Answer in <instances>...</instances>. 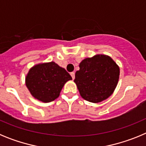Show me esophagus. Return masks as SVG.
I'll list each match as a JSON object with an SVG mask.
<instances>
[{"label": "esophagus", "mask_w": 146, "mask_h": 146, "mask_svg": "<svg viewBox=\"0 0 146 146\" xmlns=\"http://www.w3.org/2000/svg\"><path fill=\"white\" fill-rule=\"evenodd\" d=\"M70 74H71V76H72V79L74 80V77H75V74H74V72H71Z\"/></svg>", "instance_id": "obj_1"}]
</instances>
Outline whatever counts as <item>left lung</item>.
Wrapping results in <instances>:
<instances>
[{
	"mask_svg": "<svg viewBox=\"0 0 146 146\" xmlns=\"http://www.w3.org/2000/svg\"><path fill=\"white\" fill-rule=\"evenodd\" d=\"M75 73L74 82L82 98L98 103L111 96L119 79L120 69L111 58L96 55L82 60Z\"/></svg>",
	"mask_w": 146,
	"mask_h": 146,
	"instance_id": "1",
	"label": "left lung"
}]
</instances>
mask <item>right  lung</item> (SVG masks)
<instances>
[{"mask_svg": "<svg viewBox=\"0 0 146 146\" xmlns=\"http://www.w3.org/2000/svg\"><path fill=\"white\" fill-rule=\"evenodd\" d=\"M70 74L55 62L35 65L25 77V85L35 99L50 102L57 99Z\"/></svg>", "mask_w": 146, "mask_h": 146, "instance_id": "add662e5", "label": "right lung"}]
</instances>
